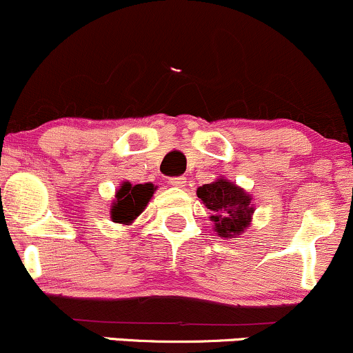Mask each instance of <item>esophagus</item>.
<instances>
[{
	"mask_svg": "<svg viewBox=\"0 0 353 353\" xmlns=\"http://www.w3.org/2000/svg\"><path fill=\"white\" fill-rule=\"evenodd\" d=\"M168 183L172 185V187H176V188H183L185 185H187V178L185 176H172L168 180Z\"/></svg>",
	"mask_w": 353,
	"mask_h": 353,
	"instance_id": "34e87169",
	"label": "esophagus"
}]
</instances>
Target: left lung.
I'll use <instances>...</instances> for the list:
<instances>
[{"mask_svg": "<svg viewBox=\"0 0 353 353\" xmlns=\"http://www.w3.org/2000/svg\"><path fill=\"white\" fill-rule=\"evenodd\" d=\"M196 196L213 213L210 220L223 239H236L250 225L255 212L252 196L230 180L219 178L196 190Z\"/></svg>", "mask_w": 353, "mask_h": 353, "instance_id": "obj_1", "label": "left lung"}]
</instances>
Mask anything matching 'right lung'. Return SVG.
Returning a JSON list of instances; mask_svg holds the SVG:
<instances>
[{
	"instance_id": "1",
	"label": "right lung",
	"mask_w": 353,
	"mask_h": 353,
	"mask_svg": "<svg viewBox=\"0 0 353 353\" xmlns=\"http://www.w3.org/2000/svg\"><path fill=\"white\" fill-rule=\"evenodd\" d=\"M155 190L157 187L153 183L132 185L130 181L121 183L112 203V220L121 225L132 223L152 200Z\"/></svg>"
}]
</instances>
